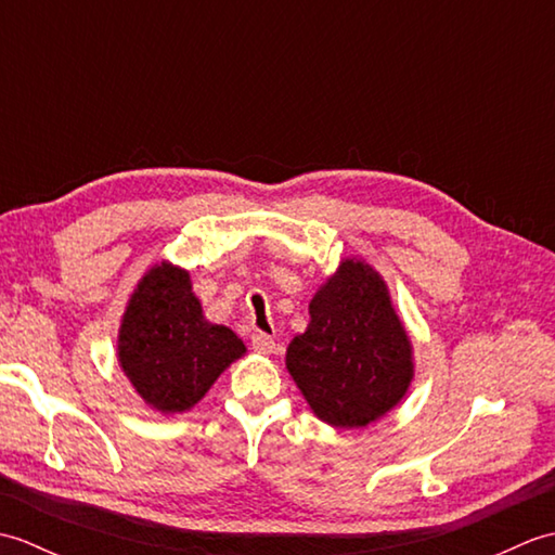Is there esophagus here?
<instances>
[{"instance_id": "obj_1", "label": "esophagus", "mask_w": 555, "mask_h": 555, "mask_svg": "<svg viewBox=\"0 0 555 555\" xmlns=\"http://www.w3.org/2000/svg\"><path fill=\"white\" fill-rule=\"evenodd\" d=\"M274 348H276V344H274V338H271V336H267V334H255L253 336V350L259 352V356H271Z\"/></svg>"}]
</instances>
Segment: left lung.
I'll list each match as a JSON object with an SVG mask.
<instances>
[{
  "label": "left lung",
  "mask_w": 555,
  "mask_h": 555,
  "mask_svg": "<svg viewBox=\"0 0 555 555\" xmlns=\"http://www.w3.org/2000/svg\"><path fill=\"white\" fill-rule=\"evenodd\" d=\"M286 370L322 422L360 429L405 398L415 362L386 281L346 257L310 300V324L286 350Z\"/></svg>",
  "instance_id": "obj_1"
}]
</instances>
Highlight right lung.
Instances as JSON below:
<instances>
[{
    "instance_id": "add662e5",
    "label": "right lung",
    "mask_w": 555,
    "mask_h": 555,
    "mask_svg": "<svg viewBox=\"0 0 555 555\" xmlns=\"http://www.w3.org/2000/svg\"><path fill=\"white\" fill-rule=\"evenodd\" d=\"M116 352L145 405L176 415L205 398L219 374L245 356V344L229 326L207 320L191 274L164 259L128 298Z\"/></svg>"
}]
</instances>
